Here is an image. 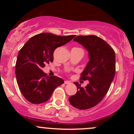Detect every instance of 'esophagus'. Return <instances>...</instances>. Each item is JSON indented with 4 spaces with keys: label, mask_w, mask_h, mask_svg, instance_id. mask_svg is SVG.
Returning <instances> with one entry per match:
<instances>
[{
    "label": "esophagus",
    "mask_w": 134,
    "mask_h": 134,
    "mask_svg": "<svg viewBox=\"0 0 134 134\" xmlns=\"http://www.w3.org/2000/svg\"><path fill=\"white\" fill-rule=\"evenodd\" d=\"M64 83H65V84H70V81H65V82H64Z\"/></svg>",
    "instance_id": "obj_1"
}]
</instances>
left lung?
<instances>
[{
	"instance_id": "8db88e82",
	"label": "left lung",
	"mask_w": 134,
	"mask_h": 134,
	"mask_svg": "<svg viewBox=\"0 0 134 134\" xmlns=\"http://www.w3.org/2000/svg\"><path fill=\"white\" fill-rule=\"evenodd\" d=\"M74 41L89 52L90 61L81 73V80L90 81L85 87L74 82L76 94L69 98L70 104L79 110L91 108L99 103L107 94L115 74V53L111 47L95 36H78Z\"/></svg>"
}]
</instances>
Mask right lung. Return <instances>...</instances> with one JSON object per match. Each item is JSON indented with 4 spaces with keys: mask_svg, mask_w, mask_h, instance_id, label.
<instances>
[{
    "mask_svg": "<svg viewBox=\"0 0 134 134\" xmlns=\"http://www.w3.org/2000/svg\"><path fill=\"white\" fill-rule=\"evenodd\" d=\"M75 36L40 33L31 38L21 48L15 72L19 90L27 101L33 104L46 102L55 89L64 84L62 79L49 77L41 69L53 62V52L57 48L69 42Z\"/></svg>",
    "mask_w": 134,
    "mask_h": 134,
    "instance_id": "right-lung-1",
    "label": "right lung"
}]
</instances>
